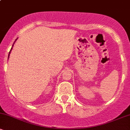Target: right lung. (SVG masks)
<instances>
[{
    "label": "right lung",
    "instance_id": "1",
    "mask_svg": "<svg viewBox=\"0 0 130 130\" xmlns=\"http://www.w3.org/2000/svg\"><path fill=\"white\" fill-rule=\"evenodd\" d=\"M17 39H18V38H16V40H15V41H14V43H13V45H12V47H11V50H10V52H9V54H8V59H9V57H10V53H11V50H12V49H13V46H14V43H15V41H16V40H17Z\"/></svg>",
    "mask_w": 130,
    "mask_h": 130
}]
</instances>
